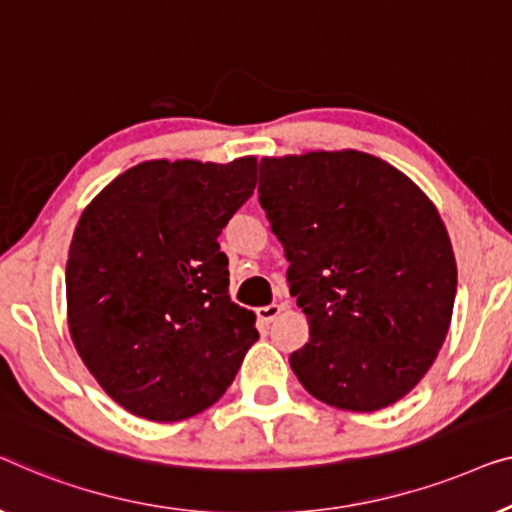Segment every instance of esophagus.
Masks as SVG:
<instances>
[{
  "mask_svg": "<svg viewBox=\"0 0 512 512\" xmlns=\"http://www.w3.org/2000/svg\"><path fill=\"white\" fill-rule=\"evenodd\" d=\"M280 313H283V306L280 304H269V306L257 308V318H259V322H264V325H269V322L276 320Z\"/></svg>",
  "mask_w": 512,
  "mask_h": 512,
  "instance_id": "34e87169",
  "label": "esophagus"
}]
</instances>
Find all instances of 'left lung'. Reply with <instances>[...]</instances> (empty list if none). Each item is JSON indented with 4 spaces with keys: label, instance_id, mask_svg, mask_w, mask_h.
I'll list each match as a JSON object with an SVG mask.
<instances>
[{
    "label": "left lung",
    "instance_id": "1",
    "mask_svg": "<svg viewBox=\"0 0 512 512\" xmlns=\"http://www.w3.org/2000/svg\"><path fill=\"white\" fill-rule=\"evenodd\" d=\"M259 167V204L311 334L290 355L294 376L327 406H392L431 369L455 306L457 262L434 201L362 150Z\"/></svg>",
    "mask_w": 512,
    "mask_h": 512
}]
</instances>
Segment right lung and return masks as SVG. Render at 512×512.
I'll return each mask as SVG.
<instances>
[{
  "label": "right lung",
  "mask_w": 512,
  "mask_h": 512,
  "mask_svg": "<svg viewBox=\"0 0 512 512\" xmlns=\"http://www.w3.org/2000/svg\"><path fill=\"white\" fill-rule=\"evenodd\" d=\"M257 185V157L148 160L74 229L67 322L83 364L136 417L176 422L218 401L259 334L229 297L218 236Z\"/></svg>",
  "instance_id": "obj_1"
}]
</instances>
